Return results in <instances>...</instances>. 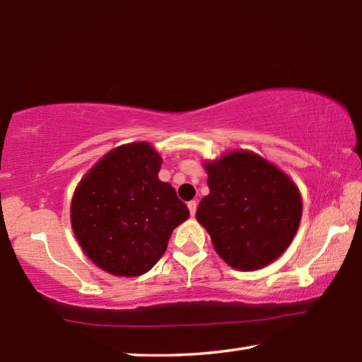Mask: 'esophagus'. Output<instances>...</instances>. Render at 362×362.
<instances>
[{
  "label": "esophagus",
  "instance_id": "obj_1",
  "mask_svg": "<svg viewBox=\"0 0 362 362\" xmlns=\"http://www.w3.org/2000/svg\"><path fill=\"white\" fill-rule=\"evenodd\" d=\"M187 206H188V209H189V214H192V216H194L196 207H198V203H196V201L193 199V201H188Z\"/></svg>",
  "mask_w": 362,
  "mask_h": 362
}]
</instances>
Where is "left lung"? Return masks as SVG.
<instances>
[{"label":"left lung","mask_w":362,"mask_h":362,"mask_svg":"<svg viewBox=\"0 0 362 362\" xmlns=\"http://www.w3.org/2000/svg\"><path fill=\"white\" fill-rule=\"evenodd\" d=\"M209 194L196 211L214 249L236 269L250 272L284 252L302 217V198L284 173L249 151L206 164Z\"/></svg>","instance_id":"obj_1"}]
</instances>
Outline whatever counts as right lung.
Listing matches in <instances>:
<instances>
[{
	"label": "right lung",
	"instance_id": "right-lung-1",
	"mask_svg": "<svg viewBox=\"0 0 362 362\" xmlns=\"http://www.w3.org/2000/svg\"><path fill=\"white\" fill-rule=\"evenodd\" d=\"M161 156L148 144L118 146L79 182L71 226L86 255L116 276L156 265L173 230L189 217L175 189L158 179Z\"/></svg>",
	"mask_w": 362,
	"mask_h": 362
}]
</instances>
